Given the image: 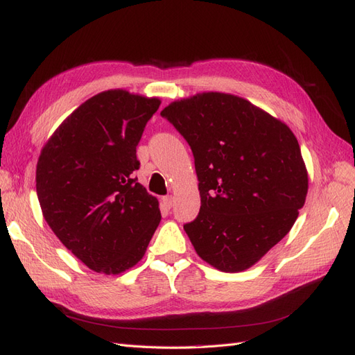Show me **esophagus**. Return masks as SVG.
Here are the masks:
<instances>
[{
    "label": "esophagus",
    "mask_w": 355,
    "mask_h": 355,
    "mask_svg": "<svg viewBox=\"0 0 355 355\" xmlns=\"http://www.w3.org/2000/svg\"><path fill=\"white\" fill-rule=\"evenodd\" d=\"M161 204H163L166 209H171V206H173V197H170V196L163 197L161 198Z\"/></svg>",
    "instance_id": "obj_1"
}]
</instances>
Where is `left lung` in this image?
<instances>
[{"label": "left lung", "mask_w": 355, "mask_h": 355, "mask_svg": "<svg viewBox=\"0 0 355 355\" xmlns=\"http://www.w3.org/2000/svg\"><path fill=\"white\" fill-rule=\"evenodd\" d=\"M161 115L196 159L200 213L184 230L197 254L241 272L282 241L304 207L308 171L288 125L240 96L197 93Z\"/></svg>", "instance_id": "8db88e82"}]
</instances>
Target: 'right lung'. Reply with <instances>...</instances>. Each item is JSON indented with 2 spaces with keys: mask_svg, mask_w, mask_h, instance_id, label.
<instances>
[{
  "mask_svg": "<svg viewBox=\"0 0 355 355\" xmlns=\"http://www.w3.org/2000/svg\"><path fill=\"white\" fill-rule=\"evenodd\" d=\"M158 98L114 89L81 103L37 163L42 216L90 270L116 275L142 259L161 220L158 200L133 178L136 146Z\"/></svg>",
  "mask_w": 355,
  "mask_h": 355,
  "instance_id": "add662e5",
  "label": "right lung"
}]
</instances>
